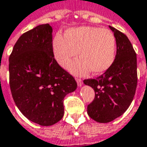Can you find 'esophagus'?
I'll list each match as a JSON object with an SVG mask.
<instances>
[{"label": "esophagus", "instance_id": "34e87169", "mask_svg": "<svg viewBox=\"0 0 147 147\" xmlns=\"http://www.w3.org/2000/svg\"><path fill=\"white\" fill-rule=\"evenodd\" d=\"M76 82H77V84H78V86H81V85L83 84V80H82V79L76 77Z\"/></svg>", "mask_w": 147, "mask_h": 147}]
</instances>
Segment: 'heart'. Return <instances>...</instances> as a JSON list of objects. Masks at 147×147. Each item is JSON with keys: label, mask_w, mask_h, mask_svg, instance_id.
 Returning <instances> with one entry per match:
<instances>
[{"label": "heart", "mask_w": 147, "mask_h": 147, "mask_svg": "<svg viewBox=\"0 0 147 147\" xmlns=\"http://www.w3.org/2000/svg\"><path fill=\"white\" fill-rule=\"evenodd\" d=\"M115 49L114 34L95 27L71 28L64 32L63 37L57 35L53 41L54 57L63 67L78 53L80 58L69 66L75 74H84L89 70L94 74L103 73L114 63Z\"/></svg>", "instance_id": "obj_1"}]
</instances>
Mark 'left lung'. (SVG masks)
<instances>
[{
    "label": "left lung",
    "mask_w": 147,
    "mask_h": 147,
    "mask_svg": "<svg viewBox=\"0 0 147 147\" xmlns=\"http://www.w3.org/2000/svg\"><path fill=\"white\" fill-rule=\"evenodd\" d=\"M116 40L114 63L96 79L84 80L94 89L95 97L88 105L90 118L99 123H108L129 108L138 84L137 54L127 36L110 26Z\"/></svg>",
    "instance_id": "obj_1"
}]
</instances>
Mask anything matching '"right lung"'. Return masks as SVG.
<instances>
[{
  "mask_svg": "<svg viewBox=\"0 0 147 147\" xmlns=\"http://www.w3.org/2000/svg\"><path fill=\"white\" fill-rule=\"evenodd\" d=\"M9 87L19 111L49 126L63 117V99L76 90L74 77L53 58L52 28L39 25L18 38L9 58Z\"/></svg>",
  "mask_w": 147,
  "mask_h": 147,
  "instance_id": "right-lung-1",
  "label": "right lung"
}]
</instances>
